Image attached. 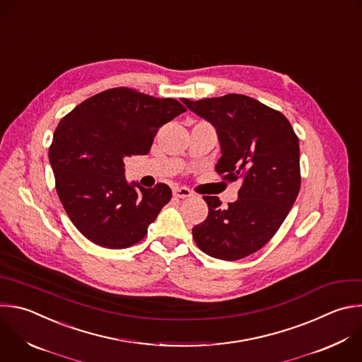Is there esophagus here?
<instances>
[{"mask_svg":"<svg viewBox=\"0 0 362 362\" xmlns=\"http://www.w3.org/2000/svg\"><path fill=\"white\" fill-rule=\"evenodd\" d=\"M173 196L177 199H187L192 196V192L187 187H175L173 189Z\"/></svg>","mask_w":362,"mask_h":362,"instance_id":"obj_1","label":"esophagus"}]
</instances>
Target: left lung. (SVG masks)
I'll list each match as a JSON object with an SVG mask.
<instances>
[{
    "instance_id": "1",
    "label": "left lung",
    "mask_w": 362,
    "mask_h": 362,
    "mask_svg": "<svg viewBox=\"0 0 362 362\" xmlns=\"http://www.w3.org/2000/svg\"><path fill=\"white\" fill-rule=\"evenodd\" d=\"M182 102L216 129L221 153L216 172L243 179L238 199L227 207L217 196L203 197L209 214L193 227L194 242L214 259L250 256L276 234L297 199L298 138L283 113L246 95Z\"/></svg>"
}]
</instances>
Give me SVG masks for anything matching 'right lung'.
Segmentation results:
<instances>
[{"label": "right lung", "mask_w": 362, "mask_h": 362, "mask_svg": "<svg viewBox=\"0 0 362 362\" xmlns=\"http://www.w3.org/2000/svg\"><path fill=\"white\" fill-rule=\"evenodd\" d=\"M186 112L172 98L132 88L103 90L61 119L49 148L59 200L75 227L106 249L129 247L146 235L172 190L145 189L125 177V158L146 155L160 127Z\"/></svg>", "instance_id": "obj_1"}]
</instances>
